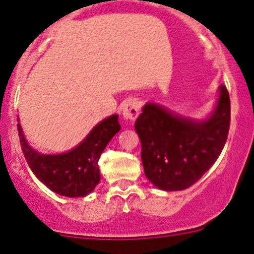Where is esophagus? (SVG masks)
Wrapping results in <instances>:
<instances>
[{"instance_id": "obj_1", "label": "esophagus", "mask_w": 254, "mask_h": 254, "mask_svg": "<svg viewBox=\"0 0 254 254\" xmlns=\"http://www.w3.org/2000/svg\"><path fill=\"white\" fill-rule=\"evenodd\" d=\"M123 118L129 122H134L139 115V105L136 100L129 99L123 105Z\"/></svg>"}]
</instances>
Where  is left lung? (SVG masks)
<instances>
[{
    "label": "left lung",
    "mask_w": 254,
    "mask_h": 254,
    "mask_svg": "<svg viewBox=\"0 0 254 254\" xmlns=\"http://www.w3.org/2000/svg\"><path fill=\"white\" fill-rule=\"evenodd\" d=\"M230 99L221 84L218 106L207 120L196 123L147 104L135 122L147 178L164 191L192 186L215 163L228 139Z\"/></svg>",
    "instance_id": "obj_1"
}]
</instances>
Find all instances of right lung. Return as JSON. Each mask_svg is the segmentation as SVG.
Returning a JSON list of instances; mask_svg holds the SVG:
<instances>
[{"instance_id":"add662e5","label":"right lung","mask_w":254,"mask_h":254,"mask_svg":"<svg viewBox=\"0 0 254 254\" xmlns=\"http://www.w3.org/2000/svg\"><path fill=\"white\" fill-rule=\"evenodd\" d=\"M119 130L118 115H113L96 125L87 138L70 152L44 155L31 149L17 124L22 153L34 175L52 191L67 197H83L95 190L100 182L99 159Z\"/></svg>"}]
</instances>
